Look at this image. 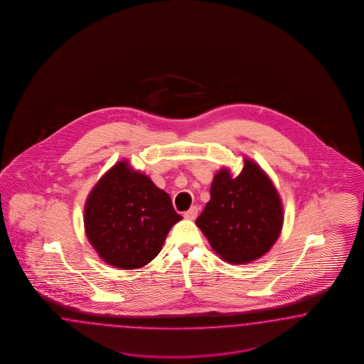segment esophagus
Returning a JSON list of instances; mask_svg holds the SVG:
<instances>
[{"instance_id":"1","label":"esophagus","mask_w":364,"mask_h":364,"mask_svg":"<svg viewBox=\"0 0 364 364\" xmlns=\"http://www.w3.org/2000/svg\"><path fill=\"white\" fill-rule=\"evenodd\" d=\"M198 207L189 208V210H187V212L184 213V218H186L187 220H195L196 216H198Z\"/></svg>"}]
</instances>
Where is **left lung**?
Returning a JSON list of instances; mask_svg holds the SVG:
<instances>
[{
    "label": "left lung",
    "instance_id": "obj_1",
    "mask_svg": "<svg viewBox=\"0 0 364 364\" xmlns=\"http://www.w3.org/2000/svg\"><path fill=\"white\" fill-rule=\"evenodd\" d=\"M284 210L272 180L252 159L232 176L223 166L213 176L210 198L196 219L212 250L230 264L264 256L280 236Z\"/></svg>",
    "mask_w": 364,
    "mask_h": 364
}]
</instances>
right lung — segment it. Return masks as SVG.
<instances>
[{
    "label": "right lung",
    "instance_id": "add662e5",
    "mask_svg": "<svg viewBox=\"0 0 364 364\" xmlns=\"http://www.w3.org/2000/svg\"><path fill=\"white\" fill-rule=\"evenodd\" d=\"M183 219L166 191L127 160L116 163L89 192L84 227L107 264L136 269L161 251L166 235Z\"/></svg>",
    "mask_w": 364,
    "mask_h": 364
}]
</instances>
